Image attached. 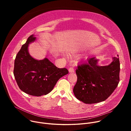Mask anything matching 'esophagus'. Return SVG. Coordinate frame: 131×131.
<instances>
[{"label": "esophagus", "mask_w": 131, "mask_h": 131, "mask_svg": "<svg viewBox=\"0 0 131 131\" xmlns=\"http://www.w3.org/2000/svg\"><path fill=\"white\" fill-rule=\"evenodd\" d=\"M68 71H69V72L72 73V72H73L74 71V70L72 67H70L68 69Z\"/></svg>", "instance_id": "obj_1"}]
</instances>
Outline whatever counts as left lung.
I'll use <instances>...</instances> for the list:
<instances>
[{
    "label": "left lung",
    "instance_id": "obj_1",
    "mask_svg": "<svg viewBox=\"0 0 131 131\" xmlns=\"http://www.w3.org/2000/svg\"><path fill=\"white\" fill-rule=\"evenodd\" d=\"M99 61L95 57L89 58L76 70L77 81L73 92L78 100L85 104L105 101L119 82V58H113L107 66H99Z\"/></svg>",
    "mask_w": 131,
    "mask_h": 131
}]
</instances>
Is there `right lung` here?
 I'll use <instances>...</instances> for the list:
<instances>
[{
    "label": "right lung",
    "instance_id": "add662e5",
    "mask_svg": "<svg viewBox=\"0 0 131 131\" xmlns=\"http://www.w3.org/2000/svg\"><path fill=\"white\" fill-rule=\"evenodd\" d=\"M36 38L30 36L16 56L13 73L19 88L27 94L36 96L47 95L58 81L68 73L65 68L56 67L47 58L37 60L28 52L29 44Z\"/></svg>",
    "mask_w": 131,
    "mask_h": 131
}]
</instances>
